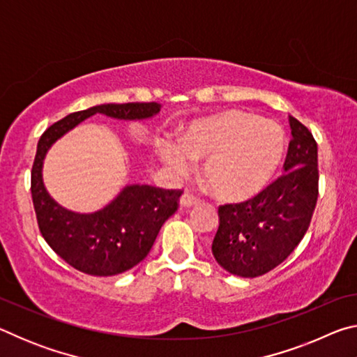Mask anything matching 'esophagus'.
I'll return each mask as SVG.
<instances>
[{
	"label": "esophagus",
	"instance_id": "1",
	"mask_svg": "<svg viewBox=\"0 0 357 357\" xmlns=\"http://www.w3.org/2000/svg\"><path fill=\"white\" fill-rule=\"evenodd\" d=\"M197 203H200V198L193 195L192 192H184L183 197H181V204H183V206H192V204Z\"/></svg>",
	"mask_w": 357,
	"mask_h": 357
}]
</instances>
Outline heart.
<instances>
[{
	"label": "heart",
	"mask_w": 357,
	"mask_h": 357,
	"mask_svg": "<svg viewBox=\"0 0 357 357\" xmlns=\"http://www.w3.org/2000/svg\"><path fill=\"white\" fill-rule=\"evenodd\" d=\"M285 132L273 121L243 110H225L197 121L181 143L164 140L160 157L173 170L189 172L192 160H203L206 183L222 200H245L263 190L280 165Z\"/></svg>",
	"instance_id": "b5f03b06"
}]
</instances>
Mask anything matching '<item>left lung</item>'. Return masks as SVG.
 Masks as SVG:
<instances>
[{
  "instance_id": "obj_1",
  "label": "left lung",
  "mask_w": 357,
  "mask_h": 357,
  "mask_svg": "<svg viewBox=\"0 0 357 357\" xmlns=\"http://www.w3.org/2000/svg\"><path fill=\"white\" fill-rule=\"evenodd\" d=\"M291 140L283 174L255 197L219 206L213 255L229 274L263 275L291 255L310 227L318 200V146L289 116Z\"/></svg>"
}]
</instances>
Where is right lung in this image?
<instances>
[{"mask_svg": "<svg viewBox=\"0 0 357 357\" xmlns=\"http://www.w3.org/2000/svg\"><path fill=\"white\" fill-rule=\"evenodd\" d=\"M160 112L157 102L104 104L70 113L40 135L31 170V197L39 231L58 257L89 275H116L134 268L153 247L159 229L176 213L183 190L128 185L104 209L77 214L59 206L42 183V160L66 132L96 113L118 119H143Z\"/></svg>", "mask_w": 357, "mask_h": 357, "instance_id": "right-lung-1", "label": "right lung"}]
</instances>
